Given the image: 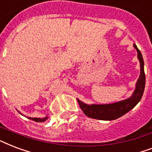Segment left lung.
I'll use <instances>...</instances> for the list:
<instances>
[{
  "mask_svg": "<svg viewBox=\"0 0 152 152\" xmlns=\"http://www.w3.org/2000/svg\"><path fill=\"white\" fill-rule=\"evenodd\" d=\"M137 51V56L140 63V74L138 79L135 89L132 96L121 101L108 104H86L78 100L79 105L84 113L92 119L100 120H113L121 117L140 101L145 88V73H144V62L140 51L135 44L133 45Z\"/></svg>",
  "mask_w": 152,
  "mask_h": 152,
  "instance_id": "left-lung-1",
  "label": "left lung"
}]
</instances>
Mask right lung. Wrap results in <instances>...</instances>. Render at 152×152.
Returning a JSON list of instances; mask_svg holds the SVG:
<instances>
[{
	"mask_svg": "<svg viewBox=\"0 0 152 152\" xmlns=\"http://www.w3.org/2000/svg\"><path fill=\"white\" fill-rule=\"evenodd\" d=\"M30 119V120H34V121H36V122H45V120H48V116H46V117L45 118H31V117H28Z\"/></svg>",
	"mask_w": 152,
	"mask_h": 152,
	"instance_id": "obj_1",
	"label": "right lung"
}]
</instances>
